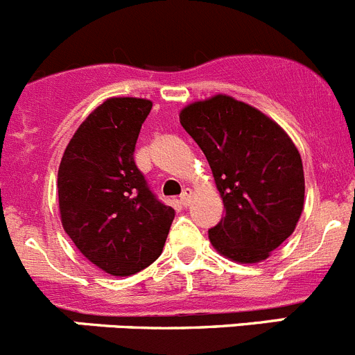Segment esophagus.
<instances>
[{
  "label": "esophagus",
  "mask_w": 355,
  "mask_h": 355,
  "mask_svg": "<svg viewBox=\"0 0 355 355\" xmlns=\"http://www.w3.org/2000/svg\"><path fill=\"white\" fill-rule=\"evenodd\" d=\"M191 201H193V191H191V189H185L180 196V205L182 207H189V205H191Z\"/></svg>",
  "instance_id": "obj_1"
}]
</instances>
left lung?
<instances>
[{"instance_id": "obj_1", "label": "left lung", "mask_w": 355, "mask_h": 355, "mask_svg": "<svg viewBox=\"0 0 355 355\" xmlns=\"http://www.w3.org/2000/svg\"><path fill=\"white\" fill-rule=\"evenodd\" d=\"M180 124L203 150L226 215L208 231L226 259H268L296 230L304 207L300 150L273 119L233 96L189 103Z\"/></svg>"}]
</instances>
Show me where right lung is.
Returning <instances> with one entry per match:
<instances>
[{"instance_id": "add662e5", "label": "right lung", "mask_w": 355, "mask_h": 355, "mask_svg": "<svg viewBox=\"0 0 355 355\" xmlns=\"http://www.w3.org/2000/svg\"><path fill=\"white\" fill-rule=\"evenodd\" d=\"M150 108V99L108 98L78 125L59 164L62 227L82 256L112 277L150 266L175 218L132 157Z\"/></svg>"}]
</instances>
